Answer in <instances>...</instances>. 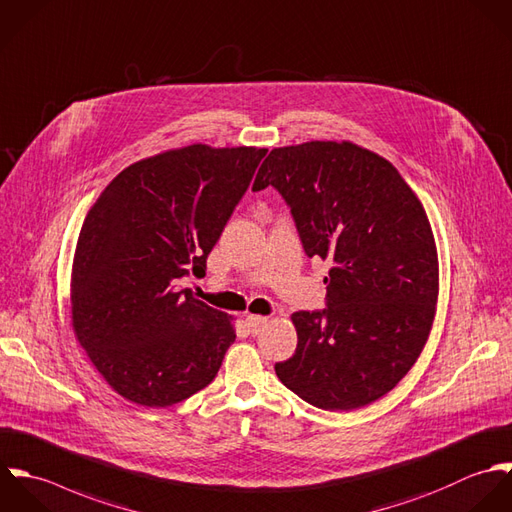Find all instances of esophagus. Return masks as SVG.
Listing matches in <instances>:
<instances>
[{
	"label": "esophagus",
	"mask_w": 512,
	"mask_h": 512,
	"mask_svg": "<svg viewBox=\"0 0 512 512\" xmlns=\"http://www.w3.org/2000/svg\"><path fill=\"white\" fill-rule=\"evenodd\" d=\"M266 318H262V316H246V326H248V330L252 332V334H260L262 330H264V326H266Z\"/></svg>",
	"instance_id": "obj_1"
}]
</instances>
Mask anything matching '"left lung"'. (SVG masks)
Instances as JSON below:
<instances>
[{"label": "left lung", "instance_id": "8db88e82", "mask_svg": "<svg viewBox=\"0 0 512 512\" xmlns=\"http://www.w3.org/2000/svg\"><path fill=\"white\" fill-rule=\"evenodd\" d=\"M274 186L306 254L330 260L328 308L296 312V353L280 381L314 407L351 411L383 397L429 338L439 262L423 204L383 157L347 141L270 151L252 190Z\"/></svg>", "mask_w": 512, "mask_h": 512}]
</instances>
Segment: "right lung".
I'll use <instances>...</instances> for the list:
<instances>
[{
  "label": "right lung",
  "mask_w": 512,
  "mask_h": 512,
  "mask_svg": "<svg viewBox=\"0 0 512 512\" xmlns=\"http://www.w3.org/2000/svg\"><path fill=\"white\" fill-rule=\"evenodd\" d=\"M268 149L190 145L119 172L91 206L75 248L71 324L125 399L169 407L204 389L236 340L232 318L178 290L206 270Z\"/></svg>",
  "instance_id": "1"
}]
</instances>
